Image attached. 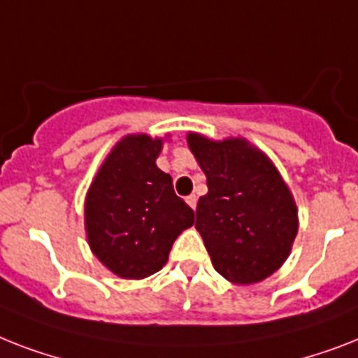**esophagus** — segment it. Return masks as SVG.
Masks as SVG:
<instances>
[{"instance_id":"esophagus-1","label":"esophagus","mask_w":358,"mask_h":358,"mask_svg":"<svg viewBox=\"0 0 358 358\" xmlns=\"http://www.w3.org/2000/svg\"><path fill=\"white\" fill-rule=\"evenodd\" d=\"M185 202H187L189 206H191V208H196V196H194V194H189L187 199H185Z\"/></svg>"}]
</instances>
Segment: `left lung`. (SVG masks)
Returning <instances> with one entry per match:
<instances>
[{"instance_id":"obj_1","label":"left lung","mask_w":358,"mask_h":358,"mask_svg":"<svg viewBox=\"0 0 358 358\" xmlns=\"http://www.w3.org/2000/svg\"><path fill=\"white\" fill-rule=\"evenodd\" d=\"M208 193L196 204L194 228L220 275L239 285L280 268L298 234V209L272 162L245 139L211 141L189 134Z\"/></svg>"}]
</instances>
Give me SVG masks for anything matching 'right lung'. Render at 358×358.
<instances>
[{"instance_id":"add662e5","label":"right lung","mask_w":358,"mask_h":358,"mask_svg":"<svg viewBox=\"0 0 358 358\" xmlns=\"http://www.w3.org/2000/svg\"><path fill=\"white\" fill-rule=\"evenodd\" d=\"M162 139L145 134L119 141L86 196L92 252L113 274L143 280L162 270L171 246L193 226V209L176 196L173 178L158 169Z\"/></svg>"}]
</instances>
